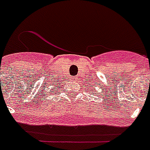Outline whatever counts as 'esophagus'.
Listing matches in <instances>:
<instances>
[{
  "instance_id": "1",
  "label": "esophagus",
  "mask_w": 150,
  "mask_h": 150,
  "mask_svg": "<svg viewBox=\"0 0 150 150\" xmlns=\"http://www.w3.org/2000/svg\"><path fill=\"white\" fill-rule=\"evenodd\" d=\"M71 80H72V81H74V82H75V81H78V78H77V77H71Z\"/></svg>"
}]
</instances>
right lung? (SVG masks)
<instances>
[{"label": "right lung", "mask_w": 150, "mask_h": 150, "mask_svg": "<svg viewBox=\"0 0 150 150\" xmlns=\"http://www.w3.org/2000/svg\"><path fill=\"white\" fill-rule=\"evenodd\" d=\"M58 85H59V84H58Z\"/></svg>", "instance_id": "add662e5"}]
</instances>
